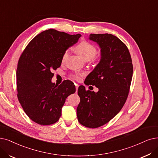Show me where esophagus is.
<instances>
[{
	"label": "esophagus",
	"mask_w": 158,
	"mask_h": 158,
	"mask_svg": "<svg viewBox=\"0 0 158 158\" xmlns=\"http://www.w3.org/2000/svg\"><path fill=\"white\" fill-rule=\"evenodd\" d=\"M75 84V87H76V91H77V92L79 85L78 84Z\"/></svg>",
	"instance_id": "34e87169"
}]
</instances>
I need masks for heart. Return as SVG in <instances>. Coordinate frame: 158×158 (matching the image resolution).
<instances>
[{
    "label": "heart",
    "mask_w": 158,
    "mask_h": 158,
    "mask_svg": "<svg viewBox=\"0 0 158 158\" xmlns=\"http://www.w3.org/2000/svg\"><path fill=\"white\" fill-rule=\"evenodd\" d=\"M76 50L77 52L83 58L85 61H95L97 59L96 54H97V48L91 43L87 42L86 41H82L78 44L77 47H76ZM69 54H70V50L69 49L65 50L64 52L63 53L61 57V62L65 63L69 58ZM84 73H75L71 75V77L73 79L79 80L84 75Z\"/></svg>",
    "instance_id": "heart-1"
}]
</instances>
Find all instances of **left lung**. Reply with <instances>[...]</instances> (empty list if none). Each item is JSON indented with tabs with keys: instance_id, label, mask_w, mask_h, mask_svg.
Listing matches in <instances>:
<instances>
[{
	"instance_id": "8db88e82",
	"label": "left lung",
	"mask_w": 158,
	"mask_h": 158,
	"mask_svg": "<svg viewBox=\"0 0 158 158\" xmlns=\"http://www.w3.org/2000/svg\"><path fill=\"white\" fill-rule=\"evenodd\" d=\"M89 39L100 48V62L87 76L85 85H95L98 91L78 87L80 102L77 113L79 123L96 128L108 123L121 111L127 100L133 74V65L127 45L108 34H91Z\"/></svg>"
}]
</instances>
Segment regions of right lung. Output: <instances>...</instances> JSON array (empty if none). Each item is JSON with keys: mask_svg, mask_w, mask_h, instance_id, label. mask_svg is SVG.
I'll return each instance as SVG.
<instances>
[{"mask_svg": "<svg viewBox=\"0 0 158 158\" xmlns=\"http://www.w3.org/2000/svg\"><path fill=\"white\" fill-rule=\"evenodd\" d=\"M80 37V34L70 35L49 29L36 35L21 55L17 69V97L34 122L41 125L56 123L67 97L75 93L71 81L56 85L51 80L53 71L61 64L63 53Z\"/></svg>", "mask_w": 158, "mask_h": 158, "instance_id": "obj_1", "label": "right lung"}]
</instances>
